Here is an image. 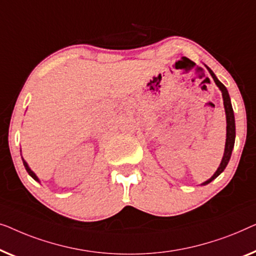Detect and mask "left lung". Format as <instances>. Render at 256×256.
Segmentation results:
<instances>
[{
	"mask_svg": "<svg viewBox=\"0 0 256 256\" xmlns=\"http://www.w3.org/2000/svg\"><path fill=\"white\" fill-rule=\"evenodd\" d=\"M208 72H210L211 76L214 78V80L216 82V84L218 86L219 89L222 90V100H224V106H225V112H226V123H228V126H226V144H225V152H224V156H222V160L220 162V166H219V168L217 169V172H214V176L210 180H208L206 182L203 183L204 184H208V183H210L211 181H214V180L217 178L222 174V172H224V169L226 168V166H228L230 159H231V154H232V150L233 147H234V140H236V122H234V114H233V109H232V104H231V98H230V95H228V89L224 84H222L220 81L218 80L217 78H216V75L214 72H212L210 68L206 67Z\"/></svg>",
	"mask_w": 256,
	"mask_h": 256,
	"instance_id": "1",
	"label": "left lung"
}]
</instances>
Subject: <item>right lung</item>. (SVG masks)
I'll return each instance as SVG.
<instances>
[{"label": "right lung", "mask_w": 256, "mask_h": 256, "mask_svg": "<svg viewBox=\"0 0 256 256\" xmlns=\"http://www.w3.org/2000/svg\"><path fill=\"white\" fill-rule=\"evenodd\" d=\"M22 160H23L24 167H25V169H26V172H28V175H30V176H31V178H34V180H36V181H39V180H38V178H37V176H36V174H34V172H32L30 168H28V164H26V162H25V161H24V159H22Z\"/></svg>", "instance_id": "1"}]
</instances>
